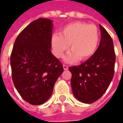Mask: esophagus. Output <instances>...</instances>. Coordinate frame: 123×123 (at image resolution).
<instances>
[{
  "instance_id": "34e87169",
  "label": "esophagus",
  "mask_w": 123,
  "mask_h": 123,
  "mask_svg": "<svg viewBox=\"0 0 123 123\" xmlns=\"http://www.w3.org/2000/svg\"><path fill=\"white\" fill-rule=\"evenodd\" d=\"M63 68H64V70H67L68 69V66H67V65L63 64Z\"/></svg>"
}]
</instances>
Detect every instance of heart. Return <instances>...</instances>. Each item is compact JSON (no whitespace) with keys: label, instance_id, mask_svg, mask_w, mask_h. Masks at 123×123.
<instances>
[{"label":"heart","instance_id":"obj_1","mask_svg":"<svg viewBox=\"0 0 123 123\" xmlns=\"http://www.w3.org/2000/svg\"><path fill=\"white\" fill-rule=\"evenodd\" d=\"M99 31L95 25H88L82 22L68 24L62 29L60 35L55 33L51 38L54 55L61 58L68 49L71 53L65 58L67 62L78 59L83 61L90 59L98 48Z\"/></svg>","mask_w":123,"mask_h":123}]
</instances>
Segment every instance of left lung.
Returning <instances> with one entry per match:
<instances>
[{
    "instance_id": "1",
    "label": "left lung",
    "mask_w": 123,
    "mask_h": 123,
    "mask_svg": "<svg viewBox=\"0 0 123 123\" xmlns=\"http://www.w3.org/2000/svg\"><path fill=\"white\" fill-rule=\"evenodd\" d=\"M101 41L98 49L88 61L78 67H69L75 98L84 103L95 102L104 94L113 80L115 53L113 40L99 25Z\"/></svg>"
}]
</instances>
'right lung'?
<instances>
[{"mask_svg": "<svg viewBox=\"0 0 123 123\" xmlns=\"http://www.w3.org/2000/svg\"><path fill=\"white\" fill-rule=\"evenodd\" d=\"M53 21L39 18L24 29L15 41L10 56L12 80L21 97L41 105L51 97L61 62L51 53Z\"/></svg>", "mask_w": 123, "mask_h": 123, "instance_id": "right-lung-1", "label": "right lung"}]
</instances>
